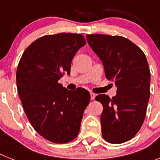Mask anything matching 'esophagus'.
I'll list each match as a JSON object with an SVG mask.
<instances>
[{"mask_svg": "<svg viewBox=\"0 0 160 160\" xmlns=\"http://www.w3.org/2000/svg\"><path fill=\"white\" fill-rule=\"evenodd\" d=\"M95 97H96V94L93 93V92H90V98L91 100H93L95 98Z\"/></svg>", "mask_w": 160, "mask_h": 160, "instance_id": "esophagus-1", "label": "esophagus"}]
</instances>
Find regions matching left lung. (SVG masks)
I'll return each mask as SVG.
<instances>
[{
    "mask_svg": "<svg viewBox=\"0 0 160 160\" xmlns=\"http://www.w3.org/2000/svg\"><path fill=\"white\" fill-rule=\"evenodd\" d=\"M92 50L102 61L107 80L117 86L116 96L99 94L103 138L112 144L132 139L145 120L150 98L151 72L143 51L120 36L87 35Z\"/></svg>",
    "mask_w": 160,
    "mask_h": 160,
    "instance_id": "1",
    "label": "left lung"
}]
</instances>
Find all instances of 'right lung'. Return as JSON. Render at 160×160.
Returning a JSON list of instances; mask_svg holds the SVG:
<instances>
[{
  "instance_id": "1",
  "label": "right lung",
  "mask_w": 160,
  "mask_h": 160,
  "mask_svg": "<svg viewBox=\"0 0 160 160\" xmlns=\"http://www.w3.org/2000/svg\"><path fill=\"white\" fill-rule=\"evenodd\" d=\"M86 41L81 34L46 35L25 49L16 82L28 120L41 136L63 144L78 136L83 114L90 101L88 91L66 89L58 83L70 75L72 58Z\"/></svg>"
}]
</instances>
